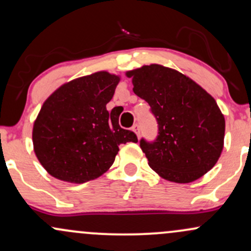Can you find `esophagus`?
I'll use <instances>...</instances> for the list:
<instances>
[{"instance_id": "34e87169", "label": "esophagus", "mask_w": 251, "mask_h": 251, "mask_svg": "<svg viewBox=\"0 0 251 251\" xmlns=\"http://www.w3.org/2000/svg\"><path fill=\"white\" fill-rule=\"evenodd\" d=\"M132 131H133L134 133L137 134V137L139 138V134H140V128H139V125H134L133 127H132Z\"/></svg>"}]
</instances>
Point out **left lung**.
<instances>
[{"label": "left lung", "mask_w": 251, "mask_h": 251, "mask_svg": "<svg viewBox=\"0 0 251 251\" xmlns=\"http://www.w3.org/2000/svg\"><path fill=\"white\" fill-rule=\"evenodd\" d=\"M133 92L149 103L158 123L153 143L140 140L150 168L164 179L191 183L221 157L226 120L216 100L189 76L152 63L126 72Z\"/></svg>", "instance_id": "8db88e82"}]
</instances>
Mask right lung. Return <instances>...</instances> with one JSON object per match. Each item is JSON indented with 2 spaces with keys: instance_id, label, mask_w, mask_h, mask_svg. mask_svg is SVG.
<instances>
[{
  "instance_id": "right-lung-1",
  "label": "right lung",
  "mask_w": 251,
  "mask_h": 251,
  "mask_svg": "<svg viewBox=\"0 0 251 251\" xmlns=\"http://www.w3.org/2000/svg\"><path fill=\"white\" fill-rule=\"evenodd\" d=\"M119 81V75L100 71L63 83L43 102L33 145L54 178L74 184L96 179L111 168L120 144L138 142L106 109Z\"/></svg>"
}]
</instances>
